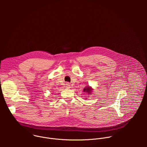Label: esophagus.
I'll return each instance as SVG.
<instances>
[{
	"instance_id": "obj_1",
	"label": "esophagus",
	"mask_w": 147,
	"mask_h": 147,
	"mask_svg": "<svg viewBox=\"0 0 147 147\" xmlns=\"http://www.w3.org/2000/svg\"><path fill=\"white\" fill-rule=\"evenodd\" d=\"M66 87L67 88H70V85L69 84V82H67V83L66 84Z\"/></svg>"
}]
</instances>
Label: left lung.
Returning <instances> with one entry per match:
<instances>
[{
	"instance_id": "8db88e82",
	"label": "left lung",
	"mask_w": 147,
	"mask_h": 147,
	"mask_svg": "<svg viewBox=\"0 0 147 147\" xmlns=\"http://www.w3.org/2000/svg\"><path fill=\"white\" fill-rule=\"evenodd\" d=\"M84 91H86L87 92H88V94H90L91 92V89L90 87H87V88H85L84 89Z\"/></svg>"
}]
</instances>
